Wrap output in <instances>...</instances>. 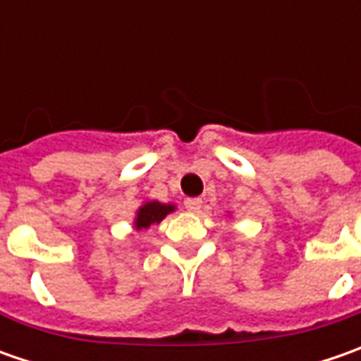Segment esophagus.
<instances>
[{
    "label": "esophagus",
    "mask_w": 361,
    "mask_h": 361,
    "mask_svg": "<svg viewBox=\"0 0 361 361\" xmlns=\"http://www.w3.org/2000/svg\"><path fill=\"white\" fill-rule=\"evenodd\" d=\"M185 207H187L188 213H199L202 207V199H187V201H185Z\"/></svg>",
    "instance_id": "34e87169"
}]
</instances>
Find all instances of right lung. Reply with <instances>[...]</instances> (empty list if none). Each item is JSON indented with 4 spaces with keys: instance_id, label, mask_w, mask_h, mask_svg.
Masks as SVG:
<instances>
[{
    "instance_id": "add662e5",
    "label": "right lung",
    "mask_w": 361,
    "mask_h": 361,
    "mask_svg": "<svg viewBox=\"0 0 361 361\" xmlns=\"http://www.w3.org/2000/svg\"><path fill=\"white\" fill-rule=\"evenodd\" d=\"M174 211H176V204H174V202L145 201L138 209H136V215H134L132 227L136 231L148 229L150 225H159L164 216L171 215Z\"/></svg>"
}]
</instances>
